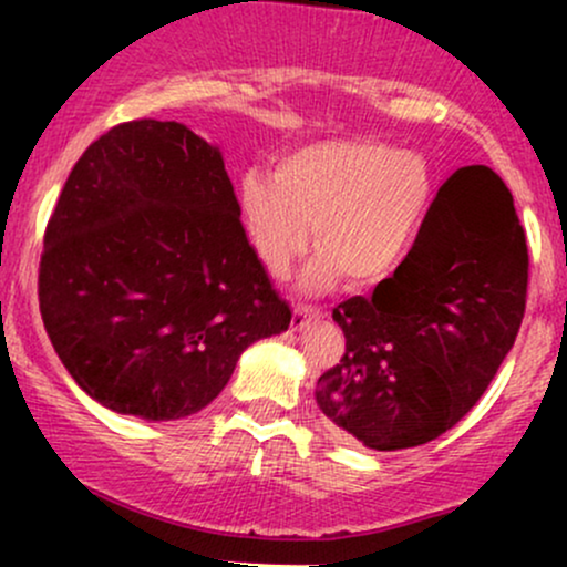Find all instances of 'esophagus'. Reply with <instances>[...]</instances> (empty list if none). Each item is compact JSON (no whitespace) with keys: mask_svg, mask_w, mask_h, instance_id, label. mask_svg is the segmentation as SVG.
<instances>
[{"mask_svg":"<svg viewBox=\"0 0 567 567\" xmlns=\"http://www.w3.org/2000/svg\"><path fill=\"white\" fill-rule=\"evenodd\" d=\"M317 317H322V309L320 306H311V303H296V309H292V328L301 330L303 324H309L311 320H317Z\"/></svg>","mask_w":567,"mask_h":567,"instance_id":"34e87169","label":"esophagus"}]
</instances>
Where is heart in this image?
Returning a JSON list of instances; mask_svg holds the SVG:
<instances>
[{"label":"heart","instance_id":"1","mask_svg":"<svg viewBox=\"0 0 567 567\" xmlns=\"http://www.w3.org/2000/svg\"><path fill=\"white\" fill-rule=\"evenodd\" d=\"M434 181L421 154L365 138L306 143L279 157L275 175L239 178L237 207L252 252L269 275H288L311 226L320 250L309 271L324 285L343 271L375 285L402 269L432 207Z\"/></svg>","mask_w":567,"mask_h":567}]
</instances>
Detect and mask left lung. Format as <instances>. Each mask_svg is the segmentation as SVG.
<instances>
[{
    "label": "left lung",
    "mask_w": 567,
    "mask_h": 567,
    "mask_svg": "<svg viewBox=\"0 0 567 567\" xmlns=\"http://www.w3.org/2000/svg\"><path fill=\"white\" fill-rule=\"evenodd\" d=\"M525 298L528 243L512 192L491 167H461L402 269L333 309L347 349L317 381V405L373 451L437 440L491 386Z\"/></svg>",
    "instance_id": "obj_1"
}]
</instances>
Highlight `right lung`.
<instances>
[{"label":"right lung","mask_w":567,"mask_h":567,"mask_svg":"<svg viewBox=\"0 0 567 567\" xmlns=\"http://www.w3.org/2000/svg\"><path fill=\"white\" fill-rule=\"evenodd\" d=\"M44 330L122 415L210 405L252 341L290 328L216 146L178 122H122L76 159L39 258Z\"/></svg>","instance_id":"1"}]
</instances>
